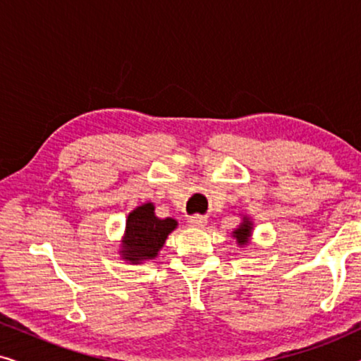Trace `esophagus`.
I'll return each mask as SVG.
<instances>
[{
    "mask_svg": "<svg viewBox=\"0 0 361 361\" xmlns=\"http://www.w3.org/2000/svg\"><path fill=\"white\" fill-rule=\"evenodd\" d=\"M207 225V219L200 215H194L189 219V226H194V228H204Z\"/></svg>",
    "mask_w": 361,
    "mask_h": 361,
    "instance_id": "esophagus-1",
    "label": "esophagus"
}]
</instances>
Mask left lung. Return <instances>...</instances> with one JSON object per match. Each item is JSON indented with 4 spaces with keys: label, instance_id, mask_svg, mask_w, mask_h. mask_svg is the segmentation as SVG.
I'll return each mask as SVG.
<instances>
[{
    "label": "left lung",
    "instance_id": "1",
    "mask_svg": "<svg viewBox=\"0 0 361 361\" xmlns=\"http://www.w3.org/2000/svg\"><path fill=\"white\" fill-rule=\"evenodd\" d=\"M253 226H255L253 220H251L248 215H243L241 216V224L231 231V236H233V240L236 241V245H238L240 248H245V246H248L251 243Z\"/></svg>",
    "mask_w": 361,
    "mask_h": 361
}]
</instances>
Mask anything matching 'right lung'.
Listing matches in <instances>:
<instances>
[{"label":"right lung","instance_id":"add662e5","mask_svg":"<svg viewBox=\"0 0 361 361\" xmlns=\"http://www.w3.org/2000/svg\"><path fill=\"white\" fill-rule=\"evenodd\" d=\"M177 228V220L156 216L154 204L146 202L126 216L125 235L120 241V258L130 264L154 259L164 246L167 236Z\"/></svg>","mask_w":361,"mask_h":361}]
</instances>
